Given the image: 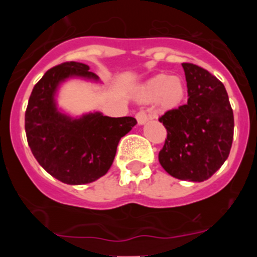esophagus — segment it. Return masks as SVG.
<instances>
[{"label": "esophagus", "instance_id": "esophagus-1", "mask_svg": "<svg viewBox=\"0 0 257 257\" xmlns=\"http://www.w3.org/2000/svg\"><path fill=\"white\" fill-rule=\"evenodd\" d=\"M136 118H137V120H138V124H144V123H147L148 120H149L150 119V116L148 115L147 113L144 112V110H139L138 113L136 114Z\"/></svg>", "mask_w": 257, "mask_h": 257}]
</instances>
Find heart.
Here are the masks:
<instances>
[{
	"instance_id": "obj_1",
	"label": "heart",
	"mask_w": 257,
	"mask_h": 257,
	"mask_svg": "<svg viewBox=\"0 0 257 257\" xmlns=\"http://www.w3.org/2000/svg\"><path fill=\"white\" fill-rule=\"evenodd\" d=\"M185 92L184 82L179 77H169L167 74H158L148 79L142 85L139 95L142 99L153 100L158 98V103L162 108L177 107L181 102Z\"/></svg>"
}]
</instances>
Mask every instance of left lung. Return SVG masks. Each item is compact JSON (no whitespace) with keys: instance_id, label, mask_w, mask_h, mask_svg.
Listing matches in <instances>:
<instances>
[{"instance_id":"1","label":"left lung","mask_w":257,"mask_h":257,"mask_svg":"<svg viewBox=\"0 0 257 257\" xmlns=\"http://www.w3.org/2000/svg\"><path fill=\"white\" fill-rule=\"evenodd\" d=\"M188 103L159 118L167 139L159 152L165 172L180 180L204 181L221 168L234 138V113L224 84L206 69L181 64Z\"/></svg>"}]
</instances>
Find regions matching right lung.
<instances>
[{
    "label": "right lung",
    "mask_w": 257,
    "mask_h": 257,
    "mask_svg": "<svg viewBox=\"0 0 257 257\" xmlns=\"http://www.w3.org/2000/svg\"><path fill=\"white\" fill-rule=\"evenodd\" d=\"M72 77L98 80L89 67L66 62L45 73L33 87L25 114V129L31 152L41 167L69 185L97 180L112 167L119 141L137 124L133 116L110 118L88 113L72 118L59 112L57 88Z\"/></svg>",
    "instance_id": "add662e5"
}]
</instances>
